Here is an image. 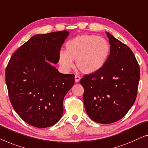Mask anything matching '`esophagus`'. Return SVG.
<instances>
[{"label": "esophagus", "instance_id": "34e87169", "mask_svg": "<svg viewBox=\"0 0 148 148\" xmlns=\"http://www.w3.org/2000/svg\"><path fill=\"white\" fill-rule=\"evenodd\" d=\"M80 80V77L78 75H75V82H78Z\"/></svg>", "mask_w": 148, "mask_h": 148}]
</instances>
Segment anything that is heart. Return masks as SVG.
<instances>
[{"instance_id": "obj_1", "label": "heart", "mask_w": 148, "mask_h": 148, "mask_svg": "<svg viewBox=\"0 0 148 148\" xmlns=\"http://www.w3.org/2000/svg\"><path fill=\"white\" fill-rule=\"evenodd\" d=\"M66 51H60L58 63L65 71L77 67L82 73L93 74L105 65L109 58L111 46L107 39L95 35H79L66 43Z\"/></svg>"}]
</instances>
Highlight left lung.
<instances>
[{
  "mask_svg": "<svg viewBox=\"0 0 148 148\" xmlns=\"http://www.w3.org/2000/svg\"><path fill=\"white\" fill-rule=\"evenodd\" d=\"M111 51L105 65L84 75L80 84L85 110L94 121L110 124L126 115L136 99L140 70L127 45L107 32Z\"/></svg>",
  "mask_w": 148,
  "mask_h": 148,
  "instance_id": "8db88e82",
  "label": "left lung"
}]
</instances>
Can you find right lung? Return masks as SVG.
<instances>
[{
  "mask_svg": "<svg viewBox=\"0 0 148 148\" xmlns=\"http://www.w3.org/2000/svg\"><path fill=\"white\" fill-rule=\"evenodd\" d=\"M68 31L36 35L11 56L5 71L10 101L27 123L45 128L63 114V101L74 84V74H64L49 62H58V54Z\"/></svg>",
  "mask_w": 148,
  "mask_h": 148,
  "instance_id": "1",
  "label": "right lung"
}]
</instances>
